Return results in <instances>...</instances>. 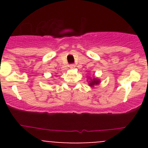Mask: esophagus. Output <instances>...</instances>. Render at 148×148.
<instances>
[{"label": "esophagus", "instance_id": "34e87169", "mask_svg": "<svg viewBox=\"0 0 148 148\" xmlns=\"http://www.w3.org/2000/svg\"><path fill=\"white\" fill-rule=\"evenodd\" d=\"M70 69H72V70H73V69H75V65L73 64H72L70 65Z\"/></svg>", "mask_w": 148, "mask_h": 148}]
</instances>
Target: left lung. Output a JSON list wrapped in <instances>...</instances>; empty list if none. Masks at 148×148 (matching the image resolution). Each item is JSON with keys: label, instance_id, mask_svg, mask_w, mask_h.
I'll list each match as a JSON object with an SVG mask.
<instances>
[{"label": "left lung", "instance_id": "obj_1", "mask_svg": "<svg viewBox=\"0 0 148 148\" xmlns=\"http://www.w3.org/2000/svg\"><path fill=\"white\" fill-rule=\"evenodd\" d=\"M100 83V80L97 78H90V82H89V86L91 87H94L95 85H98Z\"/></svg>", "mask_w": 148, "mask_h": 148}]
</instances>
